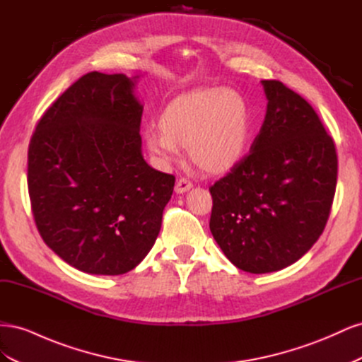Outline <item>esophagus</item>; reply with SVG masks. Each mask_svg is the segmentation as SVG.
Returning a JSON list of instances; mask_svg holds the SVG:
<instances>
[{
    "instance_id": "1",
    "label": "esophagus",
    "mask_w": 362,
    "mask_h": 362,
    "mask_svg": "<svg viewBox=\"0 0 362 362\" xmlns=\"http://www.w3.org/2000/svg\"><path fill=\"white\" fill-rule=\"evenodd\" d=\"M192 187H193V182L192 181H189L187 178H180L177 181V184H175V192H177V193H185V192H189Z\"/></svg>"
}]
</instances>
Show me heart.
Returning <instances> with one entry per match:
<instances>
[{
  "label": "heart",
  "mask_w": 362,
  "mask_h": 362,
  "mask_svg": "<svg viewBox=\"0 0 362 362\" xmlns=\"http://www.w3.org/2000/svg\"><path fill=\"white\" fill-rule=\"evenodd\" d=\"M158 128L151 127L144 134L152 156L169 164L181 158V148H187L196 168L217 175L246 156L252 113L238 90L204 87L173 98L158 116Z\"/></svg>",
  "instance_id": "obj_1"
}]
</instances>
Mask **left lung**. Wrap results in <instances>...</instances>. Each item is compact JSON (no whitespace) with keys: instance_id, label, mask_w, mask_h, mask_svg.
I'll return each mask as SVG.
<instances>
[{"instance_id":"left-lung-1","label":"left lung","mask_w":362,"mask_h":362,"mask_svg":"<svg viewBox=\"0 0 362 362\" xmlns=\"http://www.w3.org/2000/svg\"><path fill=\"white\" fill-rule=\"evenodd\" d=\"M264 122L246 154L210 193V229L240 270L269 273L302 258L332 208L338 160L332 137L300 95L262 80Z\"/></svg>"}]
</instances>
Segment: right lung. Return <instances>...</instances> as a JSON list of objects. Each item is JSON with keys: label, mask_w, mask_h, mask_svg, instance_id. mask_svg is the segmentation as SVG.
I'll return each instance as SVG.
<instances>
[{"label": "right lung", "mask_w": 362, "mask_h": 362, "mask_svg": "<svg viewBox=\"0 0 362 362\" xmlns=\"http://www.w3.org/2000/svg\"><path fill=\"white\" fill-rule=\"evenodd\" d=\"M136 80L89 72L43 113L28 146L31 211L69 266L124 275L154 246L175 177L141 156Z\"/></svg>", "instance_id": "right-lung-1"}]
</instances>
